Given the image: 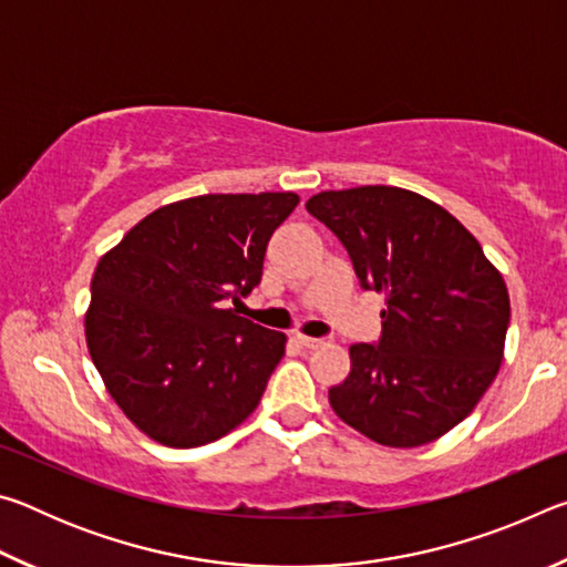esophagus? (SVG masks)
<instances>
[{
	"label": "esophagus",
	"mask_w": 567,
	"mask_h": 567,
	"mask_svg": "<svg viewBox=\"0 0 567 567\" xmlns=\"http://www.w3.org/2000/svg\"><path fill=\"white\" fill-rule=\"evenodd\" d=\"M295 340L307 350H315V348H322V344H328V340H324V338H310V334H302V332H297Z\"/></svg>",
	"instance_id": "esophagus-1"
}]
</instances>
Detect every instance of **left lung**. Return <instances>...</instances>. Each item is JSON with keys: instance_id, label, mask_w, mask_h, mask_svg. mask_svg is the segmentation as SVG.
I'll return each mask as SVG.
<instances>
[{"instance_id": "8db88e82", "label": "left lung", "mask_w": 567, "mask_h": 567, "mask_svg": "<svg viewBox=\"0 0 567 567\" xmlns=\"http://www.w3.org/2000/svg\"><path fill=\"white\" fill-rule=\"evenodd\" d=\"M305 207L338 235L364 290L385 295L380 342L352 344L350 375L330 388L334 415L388 447L443 437L501 370L511 322L503 275L417 192L328 189Z\"/></svg>"}]
</instances>
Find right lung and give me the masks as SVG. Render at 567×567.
I'll return each instance as SVG.
<instances>
[{"instance_id":"add662e5","label":"right lung","mask_w":567,"mask_h":567,"mask_svg":"<svg viewBox=\"0 0 567 567\" xmlns=\"http://www.w3.org/2000/svg\"><path fill=\"white\" fill-rule=\"evenodd\" d=\"M295 192L199 195L140 219L102 255L84 334L120 410L147 437L197 447L260 405L285 332L239 318Z\"/></svg>"}]
</instances>
